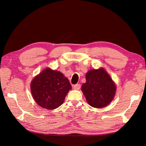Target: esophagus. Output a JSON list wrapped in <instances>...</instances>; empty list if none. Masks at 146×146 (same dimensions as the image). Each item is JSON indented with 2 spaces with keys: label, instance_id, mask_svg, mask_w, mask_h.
<instances>
[{
  "label": "esophagus",
  "instance_id": "34e87169",
  "mask_svg": "<svg viewBox=\"0 0 146 146\" xmlns=\"http://www.w3.org/2000/svg\"><path fill=\"white\" fill-rule=\"evenodd\" d=\"M73 87V89L74 90H78L80 88V85H79V84H77V85H75L72 86Z\"/></svg>",
  "mask_w": 146,
  "mask_h": 146
}]
</instances>
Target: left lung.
Here are the masks:
<instances>
[{"instance_id": "8db88e82", "label": "left lung", "mask_w": 146, "mask_h": 146, "mask_svg": "<svg viewBox=\"0 0 146 146\" xmlns=\"http://www.w3.org/2000/svg\"><path fill=\"white\" fill-rule=\"evenodd\" d=\"M82 91L87 102L92 107L102 108L113 100L116 91L115 83L103 68L91 69L86 74V82Z\"/></svg>"}]
</instances>
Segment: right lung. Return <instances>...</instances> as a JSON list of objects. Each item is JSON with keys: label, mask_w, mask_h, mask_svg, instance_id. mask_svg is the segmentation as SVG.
I'll list each match as a JSON object with an SVG mask.
<instances>
[{"label": "right lung", "mask_w": 146, "mask_h": 146, "mask_svg": "<svg viewBox=\"0 0 146 146\" xmlns=\"http://www.w3.org/2000/svg\"><path fill=\"white\" fill-rule=\"evenodd\" d=\"M30 89L35 101L39 106L53 110L63 104L72 86L63 74L47 68L33 78Z\"/></svg>", "instance_id": "1"}]
</instances>
